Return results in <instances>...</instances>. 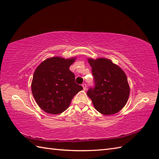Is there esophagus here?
<instances>
[{
	"mask_svg": "<svg viewBox=\"0 0 159 159\" xmlns=\"http://www.w3.org/2000/svg\"><path fill=\"white\" fill-rule=\"evenodd\" d=\"M82 86H83V90H86L87 89V85H86V83H83V85H82Z\"/></svg>",
	"mask_w": 159,
	"mask_h": 159,
	"instance_id": "esophagus-1",
	"label": "esophagus"
}]
</instances>
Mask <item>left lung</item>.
Masks as SVG:
<instances>
[{
  "mask_svg": "<svg viewBox=\"0 0 159 159\" xmlns=\"http://www.w3.org/2000/svg\"><path fill=\"white\" fill-rule=\"evenodd\" d=\"M93 76V87L87 94L95 109L103 115L117 113L126 104L130 94L126 74L110 59H89Z\"/></svg>",
  "mask_w": 159,
  "mask_h": 159,
  "instance_id": "left-lung-1",
  "label": "left lung"
}]
</instances>
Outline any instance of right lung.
<instances>
[{"mask_svg": "<svg viewBox=\"0 0 159 159\" xmlns=\"http://www.w3.org/2000/svg\"><path fill=\"white\" fill-rule=\"evenodd\" d=\"M75 60L51 57L36 68L31 90L35 102L45 112L61 113L69 107L74 96L83 89L75 83L74 74L69 69Z\"/></svg>", "mask_w": 159, "mask_h": 159, "instance_id": "1", "label": "right lung"}]
</instances>
